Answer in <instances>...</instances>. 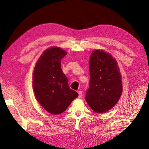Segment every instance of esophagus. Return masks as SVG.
<instances>
[{"label":"esophagus","instance_id":"esophagus-1","mask_svg":"<svg viewBox=\"0 0 149 149\" xmlns=\"http://www.w3.org/2000/svg\"><path fill=\"white\" fill-rule=\"evenodd\" d=\"M78 94H79V98H81L82 96H83V92L81 91H78Z\"/></svg>","mask_w":149,"mask_h":149}]
</instances>
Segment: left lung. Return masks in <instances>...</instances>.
Returning a JSON list of instances; mask_svg holds the SVG:
<instances>
[{"instance_id":"left-lung-1","label":"left lung","mask_w":149,"mask_h":149,"mask_svg":"<svg viewBox=\"0 0 149 149\" xmlns=\"http://www.w3.org/2000/svg\"><path fill=\"white\" fill-rule=\"evenodd\" d=\"M90 84L86 100L95 112L102 113L116 105L122 92V76L115 59L102 50H93L89 61Z\"/></svg>"}]
</instances>
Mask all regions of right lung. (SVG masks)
<instances>
[{"label": "right lung", "mask_w": 149, "mask_h": 149, "mask_svg": "<svg viewBox=\"0 0 149 149\" xmlns=\"http://www.w3.org/2000/svg\"><path fill=\"white\" fill-rule=\"evenodd\" d=\"M66 52L58 47L45 50L36 63L33 85L37 100L47 111L59 115L78 97L70 89L68 79L61 68V60Z\"/></svg>", "instance_id": "obj_1"}]
</instances>
